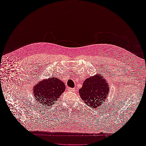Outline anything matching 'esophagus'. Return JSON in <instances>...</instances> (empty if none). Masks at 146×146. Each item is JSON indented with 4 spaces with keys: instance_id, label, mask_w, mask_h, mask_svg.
Listing matches in <instances>:
<instances>
[{
    "instance_id": "obj_1",
    "label": "esophagus",
    "mask_w": 146,
    "mask_h": 146,
    "mask_svg": "<svg viewBox=\"0 0 146 146\" xmlns=\"http://www.w3.org/2000/svg\"><path fill=\"white\" fill-rule=\"evenodd\" d=\"M68 90L69 91H72V92H73V91H75V88H68Z\"/></svg>"
}]
</instances>
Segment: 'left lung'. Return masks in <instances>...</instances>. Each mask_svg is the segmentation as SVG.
I'll use <instances>...</instances> for the list:
<instances>
[{
    "mask_svg": "<svg viewBox=\"0 0 146 146\" xmlns=\"http://www.w3.org/2000/svg\"><path fill=\"white\" fill-rule=\"evenodd\" d=\"M108 91L107 82L98 74L84 81L82 87L79 90V94L82 99L90 107L97 108L104 104Z\"/></svg>",
    "mask_w": 146,
    "mask_h": 146,
    "instance_id": "obj_1",
    "label": "left lung"
}]
</instances>
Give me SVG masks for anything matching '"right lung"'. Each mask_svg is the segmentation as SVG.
Returning <instances> with one entry per match:
<instances>
[{"label":"right lung","instance_id":"1","mask_svg":"<svg viewBox=\"0 0 146 146\" xmlns=\"http://www.w3.org/2000/svg\"><path fill=\"white\" fill-rule=\"evenodd\" d=\"M64 83L55 77L38 83L33 88V94L40 105L50 106L58 99L65 90Z\"/></svg>","mask_w":146,"mask_h":146}]
</instances>
